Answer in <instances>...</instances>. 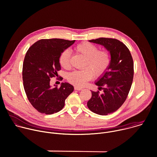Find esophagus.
I'll use <instances>...</instances> for the list:
<instances>
[{"label":"esophagus","mask_w":157,"mask_h":157,"mask_svg":"<svg viewBox=\"0 0 157 157\" xmlns=\"http://www.w3.org/2000/svg\"><path fill=\"white\" fill-rule=\"evenodd\" d=\"M75 90H78V91H81V90H82V88L81 87H77V86H75Z\"/></svg>","instance_id":"34e87169"}]
</instances>
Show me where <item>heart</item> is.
Wrapping results in <instances>:
<instances>
[{"label": "heart", "instance_id": "b5f03b06", "mask_svg": "<svg viewBox=\"0 0 157 157\" xmlns=\"http://www.w3.org/2000/svg\"><path fill=\"white\" fill-rule=\"evenodd\" d=\"M76 52L86 58L84 67L82 70L75 71L68 76V81L72 84L84 86L94 75L96 77L103 75L110 64V56L107 50H99L96 44L84 41L75 47ZM59 64L62 68L68 70L71 67V54L68 50H64L59 57Z\"/></svg>", "mask_w": 157, "mask_h": 157}]
</instances>
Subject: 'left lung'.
<instances>
[{"instance_id":"1","label":"left lung","mask_w":157,"mask_h":157,"mask_svg":"<svg viewBox=\"0 0 157 157\" xmlns=\"http://www.w3.org/2000/svg\"><path fill=\"white\" fill-rule=\"evenodd\" d=\"M89 41L102 44L111 56L108 70L96 82L103 92L91 91L87 104L93 113L106 116L119 109L128 96L133 78V58L125 44L117 39L99 38Z\"/></svg>"}]
</instances>
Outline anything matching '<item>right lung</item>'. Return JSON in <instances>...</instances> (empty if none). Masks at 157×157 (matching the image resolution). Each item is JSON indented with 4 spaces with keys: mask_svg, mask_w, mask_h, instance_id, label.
<instances>
[{
    "mask_svg": "<svg viewBox=\"0 0 157 157\" xmlns=\"http://www.w3.org/2000/svg\"><path fill=\"white\" fill-rule=\"evenodd\" d=\"M75 40L60 38L41 39L29 48L22 69V78L26 95L39 113L52 114L60 111L64 101L73 91V86L62 83L60 87H52L50 79L58 77L61 70L59 57Z\"/></svg>",
    "mask_w": 157,
    "mask_h": 157,
    "instance_id": "1",
    "label": "right lung"
}]
</instances>
